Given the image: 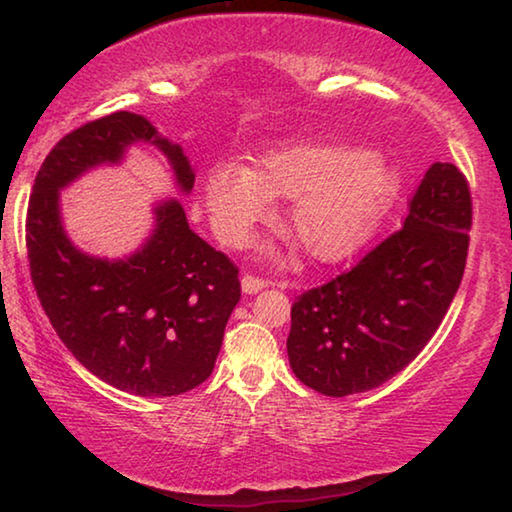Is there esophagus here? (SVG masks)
Here are the masks:
<instances>
[{
    "label": "esophagus",
    "instance_id": "obj_1",
    "mask_svg": "<svg viewBox=\"0 0 512 512\" xmlns=\"http://www.w3.org/2000/svg\"><path fill=\"white\" fill-rule=\"evenodd\" d=\"M266 287V282L262 277H255V275H241V291L246 293V296H253V293L262 291Z\"/></svg>",
    "mask_w": 512,
    "mask_h": 512
}]
</instances>
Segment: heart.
<instances>
[{
  "instance_id": "b5f03b06",
  "label": "heart",
  "mask_w": 512,
  "mask_h": 512,
  "mask_svg": "<svg viewBox=\"0 0 512 512\" xmlns=\"http://www.w3.org/2000/svg\"><path fill=\"white\" fill-rule=\"evenodd\" d=\"M402 192L400 173L379 153L334 144H293L259 158V167L221 162L207 171L205 210L232 246L273 210V198H296L289 230L300 248L336 262L366 244Z\"/></svg>"
}]
</instances>
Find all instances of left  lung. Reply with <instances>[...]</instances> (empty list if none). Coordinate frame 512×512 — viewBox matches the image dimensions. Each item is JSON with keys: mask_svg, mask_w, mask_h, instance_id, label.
<instances>
[{"mask_svg": "<svg viewBox=\"0 0 512 512\" xmlns=\"http://www.w3.org/2000/svg\"><path fill=\"white\" fill-rule=\"evenodd\" d=\"M470 189L433 162L400 232L352 271L293 302L287 354L302 384L329 397L372 391L418 357L463 280Z\"/></svg>", "mask_w": 512, "mask_h": 512, "instance_id": "obj_1", "label": "left lung"}]
</instances>
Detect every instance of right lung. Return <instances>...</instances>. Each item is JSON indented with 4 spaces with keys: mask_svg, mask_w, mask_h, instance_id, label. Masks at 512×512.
Returning <instances> with one entry per match:
<instances>
[{
    "mask_svg": "<svg viewBox=\"0 0 512 512\" xmlns=\"http://www.w3.org/2000/svg\"><path fill=\"white\" fill-rule=\"evenodd\" d=\"M167 158L180 196L194 187L183 146L135 112H112L65 135L42 162L27 216L31 280L65 348L94 377L140 397H171L212 375L241 298L237 266L189 228L178 198L153 203V228L131 255H90L69 239L60 192L133 146Z\"/></svg>",
    "mask_w": 512,
    "mask_h": 512,
    "instance_id": "right-lung-1",
    "label": "right lung"
}]
</instances>
